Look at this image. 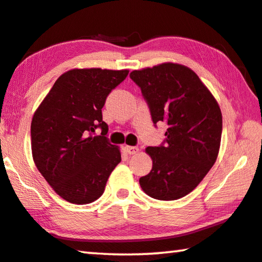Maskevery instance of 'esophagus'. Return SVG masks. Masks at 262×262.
Here are the masks:
<instances>
[{"mask_svg": "<svg viewBox=\"0 0 262 262\" xmlns=\"http://www.w3.org/2000/svg\"><path fill=\"white\" fill-rule=\"evenodd\" d=\"M126 151L129 154V155H134L139 151V148L138 147H133V146H126Z\"/></svg>", "mask_w": 262, "mask_h": 262, "instance_id": "1", "label": "esophagus"}]
</instances>
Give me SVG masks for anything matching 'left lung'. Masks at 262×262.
<instances>
[{"mask_svg": "<svg viewBox=\"0 0 262 262\" xmlns=\"http://www.w3.org/2000/svg\"><path fill=\"white\" fill-rule=\"evenodd\" d=\"M129 77L141 89L154 124H168L164 142L148 147L152 160L140 185L148 196L175 201L201 183L217 160L223 118L217 100L192 70L163 63L135 70Z\"/></svg>", "mask_w": 262, "mask_h": 262, "instance_id": "1", "label": "left lung"}]
</instances>
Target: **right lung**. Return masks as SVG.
Instances as JSON below:
<instances>
[{
    "mask_svg": "<svg viewBox=\"0 0 262 262\" xmlns=\"http://www.w3.org/2000/svg\"><path fill=\"white\" fill-rule=\"evenodd\" d=\"M128 70L73 69L57 79L31 121V150L56 193L72 204L101 196L121 162L119 147L107 139L102 121L106 98L128 76ZM97 127L101 136L93 134Z\"/></svg>",
    "mask_w": 262,
    "mask_h": 262,
    "instance_id": "1",
    "label": "right lung"
}]
</instances>
